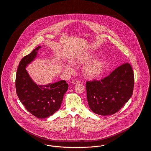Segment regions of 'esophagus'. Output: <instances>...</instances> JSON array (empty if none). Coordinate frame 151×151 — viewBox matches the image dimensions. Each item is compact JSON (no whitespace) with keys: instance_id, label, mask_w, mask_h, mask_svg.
Listing matches in <instances>:
<instances>
[{"instance_id":"1","label":"esophagus","mask_w":151,"mask_h":151,"mask_svg":"<svg viewBox=\"0 0 151 151\" xmlns=\"http://www.w3.org/2000/svg\"><path fill=\"white\" fill-rule=\"evenodd\" d=\"M72 83L73 84H80V81L79 80H72Z\"/></svg>"}]
</instances>
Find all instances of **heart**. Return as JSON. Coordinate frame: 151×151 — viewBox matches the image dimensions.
Here are the masks:
<instances>
[{
  "label": "heart",
  "instance_id": "b5f03b06",
  "mask_svg": "<svg viewBox=\"0 0 151 151\" xmlns=\"http://www.w3.org/2000/svg\"><path fill=\"white\" fill-rule=\"evenodd\" d=\"M94 57L95 55L91 53L82 54L74 58L72 60V63L76 65H84L89 62ZM104 64L103 61L101 59H96L86 65L83 68V72L87 78L93 79L100 75L104 70ZM65 68L70 72L73 70L70 66H66Z\"/></svg>",
  "mask_w": 151,
  "mask_h": 151
}]
</instances>
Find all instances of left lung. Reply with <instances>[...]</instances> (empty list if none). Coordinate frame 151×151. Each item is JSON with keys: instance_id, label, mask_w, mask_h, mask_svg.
I'll return each instance as SVG.
<instances>
[{"instance_id": "left-lung-1", "label": "left lung", "mask_w": 151, "mask_h": 151, "mask_svg": "<svg viewBox=\"0 0 151 151\" xmlns=\"http://www.w3.org/2000/svg\"><path fill=\"white\" fill-rule=\"evenodd\" d=\"M134 86L132 68L129 63H124L101 80L86 81L89 107L99 115L114 114L129 100Z\"/></svg>"}]
</instances>
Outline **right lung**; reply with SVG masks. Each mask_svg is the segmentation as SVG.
Masks as SVG:
<instances>
[{
	"label": "right lung",
	"instance_id": "add662e5",
	"mask_svg": "<svg viewBox=\"0 0 151 151\" xmlns=\"http://www.w3.org/2000/svg\"><path fill=\"white\" fill-rule=\"evenodd\" d=\"M41 47L38 46L22 58L17 70L15 86L19 100L29 113L38 118H45L59 109L68 86L65 80L40 86L30 78L25 68L35 59Z\"/></svg>",
	"mask_w": 151,
	"mask_h": 151
}]
</instances>
